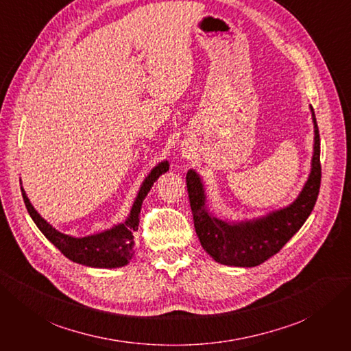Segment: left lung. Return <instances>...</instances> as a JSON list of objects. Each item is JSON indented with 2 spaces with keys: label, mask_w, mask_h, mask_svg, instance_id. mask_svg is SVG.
<instances>
[{
  "label": "left lung",
  "mask_w": 351,
  "mask_h": 351,
  "mask_svg": "<svg viewBox=\"0 0 351 351\" xmlns=\"http://www.w3.org/2000/svg\"><path fill=\"white\" fill-rule=\"evenodd\" d=\"M309 108L315 133L311 173L290 205L252 219H221L206 205L202 177L193 168L187 171L186 183L196 234L202 247L215 262L228 267H258L278 253L312 214L321 187V139L312 105Z\"/></svg>",
  "instance_id": "obj_1"
}]
</instances>
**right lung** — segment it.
<instances>
[{
    "mask_svg": "<svg viewBox=\"0 0 351 351\" xmlns=\"http://www.w3.org/2000/svg\"><path fill=\"white\" fill-rule=\"evenodd\" d=\"M169 169L168 161L158 162L151 171L145 177L141 184L139 192L133 202L132 209L127 218L120 224L112 226L111 228L104 230L101 232H95L84 237H73L64 234L52 227L40 217L39 212L30 204V200L22 186V195L26 209L30 218L34 219L36 227L40 230L54 246L64 254L70 261L79 265H84L89 268H102V269H114L121 268L130 262L134 253V231L139 227V215L142 204L152 189L154 183ZM22 184V183H20Z\"/></svg>",
    "mask_w": 351,
    "mask_h": 351,
    "instance_id": "obj_1",
    "label": "right lung"
}]
</instances>
